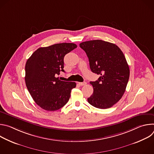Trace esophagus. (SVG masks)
Segmentation results:
<instances>
[{
    "label": "esophagus",
    "instance_id": "obj_1",
    "mask_svg": "<svg viewBox=\"0 0 154 154\" xmlns=\"http://www.w3.org/2000/svg\"><path fill=\"white\" fill-rule=\"evenodd\" d=\"M79 84L80 86H84L86 84V82H79Z\"/></svg>",
    "mask_w": 154,
    "mask_h": 154
}]
</instances>
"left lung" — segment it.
<instances>
[{
  "label": "left lung",
  "mask_w": 154,
  "mask_h": 154,
  "mask_svg": "<svg viewBox=\"0 0 154 154\" xmlns=\"http://www.w3.org/2000/svg\"><path fill=\"white\" fill-rule=\"evenodd\" d=\"M79 45L89 59L91 71L100 75L97 80L90 82L94 91L88 102L97 108L112 107L122 97L129 79V67L123 52L115 44L100 39Z\"/></svg>",
  "instance_id": "8db88e82"
}]
</instances>
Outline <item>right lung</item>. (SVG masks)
Wrapping results in <instances>:
<instances>
[{
	"label": "right lung",
	"mask_w": 154,
	"mask_h": 154,
	"mask_svg": "<svg viewBox=\"0 0 154 154\" xmlns=\"http://www.w3.org/2000/svg\"><path fill=\"white\" fill-rule=\"evenodd\" d=\"M77 47L63 42L40 48L26 62V86L35 103L45 110L55 111L65 105L76 86L75 82L61 81L56 75L64 72L65 55Z\"/></svg>",
	"instance_id": "obj_1"
}]
</instances>
